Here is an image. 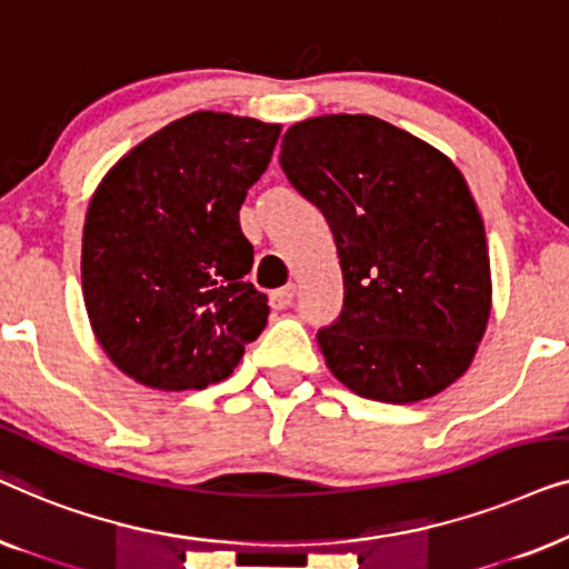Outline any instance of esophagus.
<instances>
[{
    "instance_id": "obj_1",
    "label": "esophagus",
    "mask_w": 569,
    "mask_h": 569,
    "mask_svg": "<svg viewBox=\"0 0 569 569\" xmlns=\"http://www.w3.org/2000/svg\"><path fill=\"white\" fill-rule=\"evenodd\" d=\"M292 298H295V287L287 284L282 290H274L269 295V306L274 310H284L292 302Z\"/></svg>"
}]
</instances>
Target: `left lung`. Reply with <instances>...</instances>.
Instances as JSON below:
<instances>
[{"instance_id": "8db88e82", "label": "left lung", "mask_w": 569, "mask_h": 569, "mask_svg": "<svg viewBox=\"0 0 569 569\" xmlns=\"http://www.w3.org/2000/svg\"><path fill=\"white\" fill-rule=\"evenodd\" d=\"M279 166L337 243L345 308L316 337L333 376L386 403L461 378L492 308L485 222L461 170L362 113L295 123Z\"/></svg>"}]
</instances>
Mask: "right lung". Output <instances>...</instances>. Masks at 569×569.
I'll return each mask as SVG.
<instances>
[{
    "label": "right lung",
    "mask_w": 569,
    "mask_h": 569,
    "mask_svg": "<svg viewBox=\"0 0 569 569\" xmlns=\"http://www.w3.org/2000/svg\"><path fill=\"white\" fill-rule=\"evenodd\" d=\"M279 123L197 111L108 170L82 230V295L98 345L137 383L201 391L238 368L267 326L246 282V193L267 170Z\"/></svg>",
    "instance_id": "right-lung-1"
}]
</instances>
